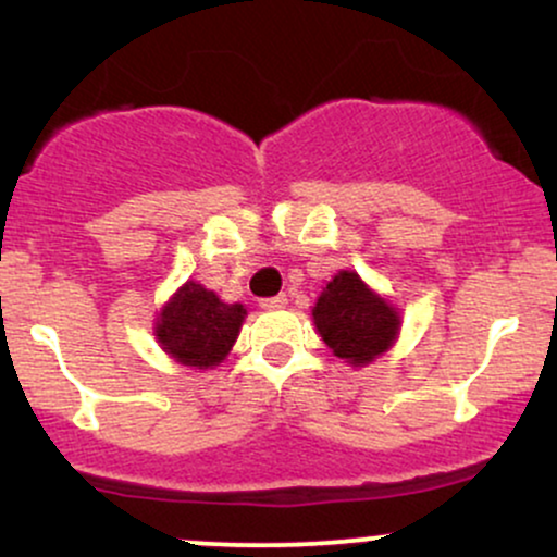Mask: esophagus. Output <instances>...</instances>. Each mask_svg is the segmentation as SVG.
<instances>
[{"label":"esophagus","instance_id":"34e87169","mask_svg":"<svg viewBox=\"0 0 557 557\" xmlns=\"http://www.w3.org/2000/svg\"><path fill=\"white\" fill-rule=\"evenodd\" d=\"M287 306V296H272V298H261V309L264 311H277Z\"/></svg>","mask_w":557,"mask_h":557}]
</instances>
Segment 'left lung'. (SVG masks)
<instances>
[{"mask_svg": "<svg viewBox=\"0 0 557 557\" xmlns=\"http://www.w3.org/2000/svg\"><path fill=\"white\" fill-rule=\"evenodd\" d=\"M311 317L319 337L350 367H367L387 354L403 324L400 311L350 270H341L330 280Z\"/></svg>", "mask_w": 557, "mask_h": 557, "instance_id": "1", "label": "left lung"}]
</instances>
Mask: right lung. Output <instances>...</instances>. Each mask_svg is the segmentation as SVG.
<instances>
[{"mask_svg":"<svg viewBox=\"0 0 557 557\" xmlns=\"http://www.w3.org/2000/svg\"><path fill=\"white\" fill-rule=\"evenodd\" d=\"M243 319V304H225L214 290L188 280L157 314L154 337L170 359L207 372L233 350Z\"/></svg>","mask_w":557,"mask_h":557,"instance_id":"right-lung-1","label":"right lung"}]
</instances>
